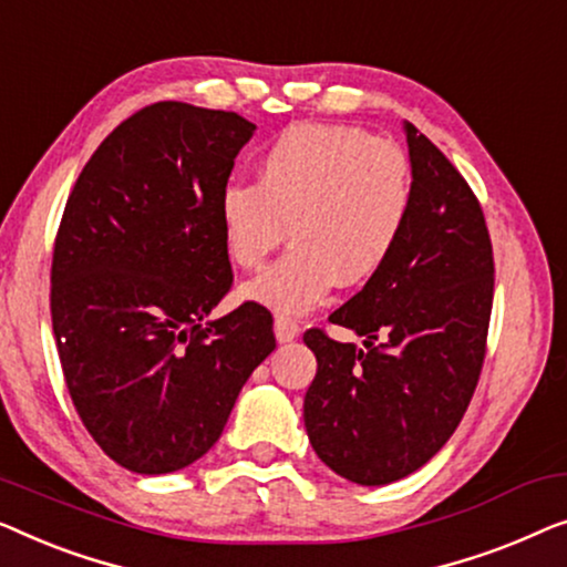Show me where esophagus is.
I'll return each mask as SVG.
<instances>
[{"label": "esophagus", "mask_w": 567, "mask_h": 567, "mask_svg": "<svg viewBox=\"0 0 567 567\" xmlns=\"http://www.w3.org/2000/svg\"><path fill=\"white\" fill-rule=\"evenodd\" d=\"M300 333V326L292 321V318H285V316H277L275 318V337L280 344H287V341L298 339Z\"/></svg>", "instance_id": "1"}]
</instances>
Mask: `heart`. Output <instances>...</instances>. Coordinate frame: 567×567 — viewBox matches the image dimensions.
Masks as SVG:
<instances>
[{
  "instance_id": "1",
  "label": "heart",
  "mask_w": 567,
  "mask_h": 567,
  "mask_svg": "<svg viewBox=\"0 0 567 567\" xmlns=\"http://www.w3.org/2000/svg\"><path fill=\"white\" fill-rule=\"evenodd\" d=\"M413 207V169L401 146L357 125L295 123L269 141L257 182L220 187L218 226L228 257L259 269L285 241L292 249L241 287V298L302 316L339 282L370 280L393 257Z\"/></svg>"
}]
</instances>
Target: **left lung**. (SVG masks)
<instances>
[{
  "label": "left lung",
  "instance_id": "left-lung-1",
  "mask_svg": "<svg viewBox=\"0 0 567 567\" xmlns=\"http://www.w3.org/2000/svg\"><path fill=\"white\" fill-rule=\"evenodd\" d=\"M413 207L393 257L329 316L364 349L306 331L318 370L302 419L318 457L360 485L424 467L465 416L485 357L493 249L481 203L440 148L403 121Z\"/></svg>",
  "mask_w": 567,
  "mask_h": 567
}]
</instances>
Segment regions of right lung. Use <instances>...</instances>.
Returning <instances> with one entry per match:
<instances>
[{"label": "right lung", "instance_id": "right-lung-1", "mask_svg": "<svg viewBox=\"0 0 567 567\" xmlns=\"http://www.w3.org/2000/svg\"><path fill=\"white\" fill-rule=\"evenodd\" d=\"M257 125L156 102L115 127L69 195L51 269L63 378L86 432L131 473L193 465L220 440L272 316L228 292L218 193Z\"/></svg>", "mask_w": 567, "mask_h": 567}]
</instances>
